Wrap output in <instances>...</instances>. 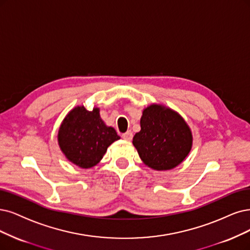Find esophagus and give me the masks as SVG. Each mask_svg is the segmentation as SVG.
Returning a JSON list of instances; mask_svg holds the SVG:
<instances>
[{
  "label": "esophagus",
  "instance_id": "1",
  "mask_svg": "<svg viewBox=\"0 0 250 250\" xmlns=\"http://www.w3.org/2000/svg\"><path fill=\"white\" fill-rule=\"evenodd\" d=\"M122 137L124 138L125 140H126V141H131V140L133 139V133H132L131 131H127L126 133L123 134V135H122Z\"/></svg>",
  "mask_w": 250,
  "mask_h": 250
}]
</instances>
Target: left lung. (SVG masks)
I'll return each instance as SVG.
<instances>
[{
	"label": "left lung",
	"mask_w": 250,
	"mask_h": 250,
	"mask_svg": "<svg viewBox=\"0 0 250 250\" xmlns=\"http://www.w3.org/2000/svg\"><path fill=\"white\" fill-rule=\"evenodd\" d=\"M140 125L133 145L147 167L155 171L172 170L187 159L192 147V133L176 111L150 104L143 109Z\"/></svg>",
	"instance_id": "left-lung-1"
}]
</instances>
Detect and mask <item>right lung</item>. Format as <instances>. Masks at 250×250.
<instances>
[{
  "instance_id": "add662e5",
  "label": "right lung",
  "mask_w": 250,
  "mask_h": 250,
  "mask_svg": "<svg viewBox=\"0 0 250 250\" xmlns=\"http://www.w3.org/2000/svg\"><path fill=\"white\" fill-rule=\"evenodd\" d=\"M120 137L112 126H108L100 116V108L91 111L76 106L69 111L60 125L58 142L67 160L77 167H95L108 147Z\"/></svg>"
}]
</instances>
